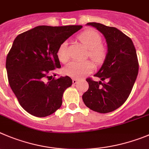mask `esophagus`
<instances>
[{"mask_svg":"<svg viewBox=\"0 0 149 149\" xmlns=\"http://www.w3.org/2000/svg\"><path fill=\"white\" fill-rule=\"evenodd\" d=\"M77 81H78V80H77V79H75V78H73V79H72V83H73L74 84H77Z\"/></svg>","mask_w":149,"mask_h":149,"instance_id":"obj_1","label":"esophagus"}]
</instances>
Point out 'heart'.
Listing matches in <instances>:
<instances>
[{
	"label": "heart",
	"instance_id": "obj_1",
	"mask_svg": "<svg viewBox=\"0 0 149 149\" xmlns=\"http://www.w3.org/2000/svg\"><path fill=\"white\" fill-rule=\"evenodd\" d=\"M78 40L85 46L88 51V55L97 63L104 61L106 56V49L101 45L100 35L93 30H87L78 36ZM59 61L65 63L69 60L68 43L64 41L59 46L57 52ZM94 69V65L89 61L83 62L72 61L63 68V72L66 75L74 78H81L88 75Z\"/></svg>",
	"mask_w": 149,
	"mask_h": 149
}]
</instances>
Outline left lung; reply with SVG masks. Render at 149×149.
<instances>
[{"label":"left lung","mask_w":149,"mask_h":149,"mask_svg":"<svg viewBox=\"0 0 149 149\" xmlns=\"http://www.w3.org/2000/svg\"><path fill=\"white\" fill-rule=\"evenodd\" d=\"M86 25L103 34L107 43V54L95 74L100 80L86 79L88 89L82 98L86 106L93 111L111 112L125 103L132 91L139 70L137 52L132 39L115 27L95 22Z\"/></svg>","instance_id":"obj_1"}]
</instances>
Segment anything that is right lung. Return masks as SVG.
<instances>
[{"label":"right lung","mask_w":149,"mask_h":149,"mask_svg":"<svg viewBox=\"0 0 149 149\" xmlns=\"http://www.w3.org/2000/svg\"><path fill=\"white\" fill-rule=\"evenodd\" d=\"M82 27L38 26L15 39L6 61L8 80L20 106L32 115L46 117L62 105L72 79H52L49 74L61 67L57 55L59 46Z\"/></svg>","instance_id":"obj_1"}]
</instances>
